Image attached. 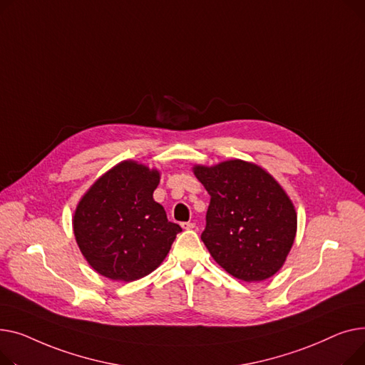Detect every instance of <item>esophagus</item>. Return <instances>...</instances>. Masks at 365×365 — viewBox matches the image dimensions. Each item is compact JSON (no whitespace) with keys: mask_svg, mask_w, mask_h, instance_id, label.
Instances as JSON below:
<instances>
[{"mask_svg":"<svg viewBox=\"0 0 365 365\" xmlns=\"http://www.w3.org/2000/svg\"><path fill=\"white\" fill-rule=\"evenodd\" d=\"M181 227H182L184 230H192V228H196V224H195V222H182Z\"/></svg>","mask_w":365,"mask_h":365,"instance_id":"esophagus-1","label":"esophagus"}]
</instances>
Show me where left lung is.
Wrapping results in <instances>:
<instances>
[{
	"mask_svg": "<svg viewBox=\"0 0 365 365\" xmlns=\"http://www.w3.org/2000/svg\"><path fill=\"white\" fill-rule=\"evenodd\" d=\"M192 173L210 196L202 240L215 262L247 283L280 271L297 230L294 205L280 182L242 159L195 165Z\"/></svg>",
	"mask_w": 365,
	"mask_h": 365,
	"instance_id": "1",
	"label": "left lung"
}]
</instances>
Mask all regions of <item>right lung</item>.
Returning a JSON list of instances; mask_svg holds the SVG:
<instances>
[{
	"instance_id": "obj_1",
	"label": "right lung",
	"mask_w": 365,
	"mask_h": 365,
	"mask_svg": "<svg viewBox=\"0 0 365 365\" xmlns=\"http://www.w3.org/2000/svg\"><path fill=\"white\" fill-rule=\"evenodd\" d=\"M160 170L123 160L98 177L73 212L72 227L82 256L100 275L135 282L166 258L178 224L169 222L153 192Z\"/></svg>"
}]
</instances>
